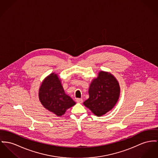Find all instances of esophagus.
<instances>
[{
    "instance_id": "esophagus-1",
    "label": "esophagus",
    "mask_w": 158,
    "mask_h": 158,
    "mask_svg": "<svg viewBox=\"0 0 158 158\" xmlns=\"http://www.w3.org/2000/svg\"><path fill=\"white\" fill-rule=\"evenodd\" d=\"M76 101L77 103H79V104H81L83 102V99L81 98H77L76 99Z\"/></svg>"
}]
</instances>
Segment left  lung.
<instances>
[{"instance_id":"obj_1","label":"left lung","mask_w":158,"mask_h":158,"mask_svg":"<svg viewBox=\"0 0 158 158\" xmlns=\"http://www.w3.org/2000/svg\"><path fill=\"white\" fill-rule=\"evenodd\" d=\"M89 98L84 105L96 115H104L116 104L120 96V86L110 73L100 71L93 80L89 89Z\"/></svg>"}]
</instances>
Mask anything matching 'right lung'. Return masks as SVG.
I'll return each instance as SVG.
<instances>
[{
	"label": "right lung",
	"mask_w": 158,
	"mask_h": 158,
	"mask_svg": "<svg viewBox=\"0 0 158 158\" xmlns=\"http://www.w3.org/2000/svg\"><path fill=\"white\" fill-rule=\"evenodd\" d=\"M39 99L47 110L59 117L76 104L64 93L61 80L54 73L50 74L43 81L39 90Z\"/></svg>",
	"instance_id": "obj_1"
}]
</instances>
